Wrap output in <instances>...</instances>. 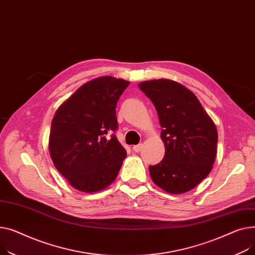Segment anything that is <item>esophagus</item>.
Masks as SVG:
<instances>
[{
  "label": "esophagus",
  "instance_id": "esophagus-1",
  "mask_svg": "<svg viewBox=\"0 0 255 255\" xmlns=\"http://www.w3.org/2000/svg\"><path fill=\"white\" fill-rule=\"evenodd\" d=\"M142 144H139V145H134V146H132V150L134 151V152H140L141 151V149H142Z\"/></svg>",
  "mask_w": 255,
  "mask_h": 255
}]
</instances>
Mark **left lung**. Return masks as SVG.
Listing matches in <instances>:
<instances>
[{"label":"left lung","instance_id":"8db88e82","mask_svg":"<svg viewBox=\"0 0 255 255\" xmlns=\"http://www.w3.org/2000/svg\"><path fill=\"white\" fill-rule=\"evenodd\" d=\"M141 91L151 100L162 128L163 159L149 167L152 181L172 194L199 185L210 174L217 153L218 133L212 118L191 91L170 79L143 81Z\"/></svg>","mask_w":255,"mask_h":255}]
</instances>
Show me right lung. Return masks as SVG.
Wrapping results in <instances>:
<instances>
[{
	"mask_svg": "<svg viewBox=\"0 0 255 255\" xmlns=\"http://www.w3.org/2000/svg\"><path fill=\"white\" fill-rule=\"evenodd\" d=\"M128 81L102 76L81 85L57 108L48 148L56 170L71 186L97 192L114 182L127 150L112 134L116 104Z\"/></svg>",
	"mask_w": 255,
	"mask_h": 255,
	"instance_id": "1",
	"label": "right lung"
}]
</instances>
